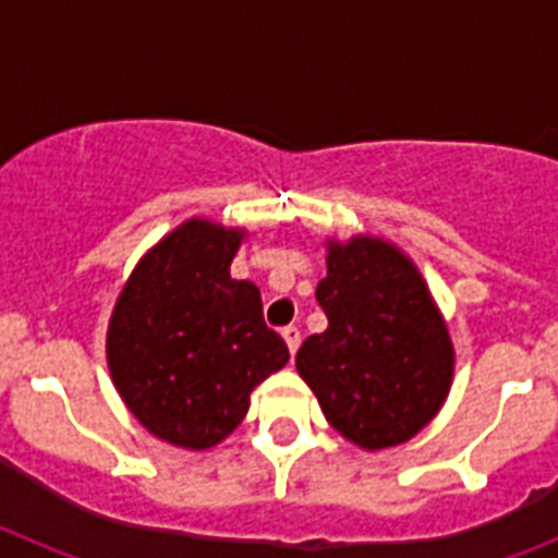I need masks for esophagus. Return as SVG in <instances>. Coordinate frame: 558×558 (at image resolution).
<instances>
[{
    "mask_svg": "<svg viewBox=\"0 0 558 558\" xmlns=\"http://www.w3.org/2000/svg\"><path fill=\"white\" fill-rule=\"evenodd\" d=\"M283 341H287L289 353L295 356V350L301 348V330H298L295 324H289V327H283Z\"/></svg>",
    "mask_w": 558,
    "mask_h": 558,
    "instance_id": "1",
    "label": "esophagus"
}]
</instances>
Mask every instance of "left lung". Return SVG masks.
<instances>
[{
	"label": "left lung",
	"instance_id": "1",
	"mask_svg": "<svg viewBox=\"0 0 558 558\" xmlns=\"http://www.w3.org/2000/svg\"><path fill=\"white\" fill-rule=\"evenodd\" d=\"M327 330L301 344L298 373L327 423L362 449L411 440L449 393L454 350L420 271L393 245L330 243L315 289Z\"/></svg>",
	"mask_w": 558,
	"mask_h": 558
}]
</instances>
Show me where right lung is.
<instances>
[{"label":"right lung","mask_w":558,"mask_h":558,"mask_svg":"<svg viewBox=\"0 0 558 558\" xmlns=\"http://www.w3.org/2000/svg\"><path fill=\"white\" fill-rule=\"evenodd\" d=\"M243 231L191 219L126 280L109 318L107 356L135 420L182 449L226 440L248 393L289 362L263 322L260 289L231 278Z\"/></svg>","instance_id":"1"}]
</instances>
